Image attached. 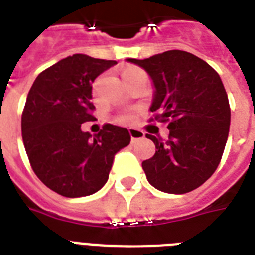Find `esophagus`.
Here are the masks:
<instances>
[{"mask_svg":"<svg viewBox=\"0 0 255 255\" xmlns=\"http://www.w3.org/2000/svg\"><path fill=\"white\" fill-rule=\"evenodd\" d=\"M129 135H131V143L132 144L137 143V141H140V140L144 139L143 132L139 131V129H136V128H131V129H129Z\"/></svg>","mask_w":255,"mask_h":255,"instance_id":"obj_1","label":"esophagus"}]
</instances>
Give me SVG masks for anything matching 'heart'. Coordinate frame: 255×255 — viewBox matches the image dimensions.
I'll list each match as a JSON object with an SVG mask.
<instances>
[{
    "mask_svg": "<svg viewBox=\"0 0 255 255\" xmlns=\"http://www.w3.org/2000/svg\"><path fill=\"white\" fill-rule=\"evenodd\" d=\"M129 70H137V69H129ZM129 70H127V71H129ZM131 119H132V115L129 114V112H126V114H122V115L118 116V122H120V123H127V122H129Z\"/></svg>",
    "mask_w": 255,
    "mask_h": 255,
    "instance_id": "heart-1",
    "label": "heart"
}]
</instances>
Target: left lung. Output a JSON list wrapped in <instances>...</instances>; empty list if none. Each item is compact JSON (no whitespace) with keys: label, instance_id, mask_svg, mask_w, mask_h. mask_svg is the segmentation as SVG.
I'll return each mask as SVG.
<instances>
[{"label":"left lung","instance_id":"obj_1","mask_svg":"<svg viewBox=\"0 0 255 255\" xmlns=\"http://www.w3.org/2000/svg\"><path fill=\"white\" fill-rule=\"evenodd\" d=\"M127 62L151 77L149 110L160 112L156 120L169 122L165 141L145 135L156 145L153 157L141 164L148 182L165 193H188L214 173L225 149L230 107L221 78L205 61L181 50Z\"/></svg>","mask_w":255,"mask_h":255}]
</instances>
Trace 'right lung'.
<instances>
[{"label":"right lung","instance_id":"1","mask_svg":"<svg viewBox=\"0 0 255 255\" xmlns=\"http://www.w3.org/2000/svg\"><path fill=\"white\" fill-rule=\"evenodd\" d=\"M115 61L74 54L42 71L22 114V139L34 173L65 197L90 196L107 182L114 156L131 141L128 129L104 124L82 131L94 119L92 83Z\"/></svg>","mask_w":255,"mask_h":255}]
</instances>
